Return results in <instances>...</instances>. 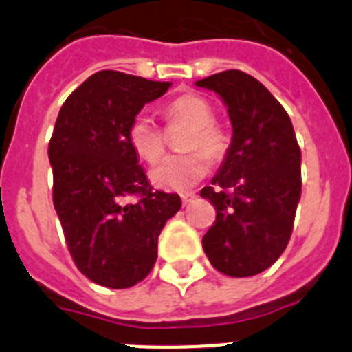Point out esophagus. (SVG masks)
Listing matches in <instances>:
<instances>
[{
	"instance_id": "1",
	"label": "esophagus",
	"mask_w": 352,
	"mask_h": 352,
	"mask_svg": "<svg viewBox=\"0 0 352 352\" xmlns=\"http://www.w3.org/2000/svg\"><path fill=\"white\" fill-rule=\"evenodd\" d=\"M195 199V194L194 192H185V194H182V201H183V204H190L192 201H194Z\"/></svg>"
}]
</instances>
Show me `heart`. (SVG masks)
Listing matches in <instances>:
<instances>
[{
  "instance_id": "obj_1",
  "label": "heart",
  "mask_w": 352,
  "mask_h": 352,
  "mask_svg": "<svg viewBox=\"0 0 352 352\" xmlns=\"http://www.w3.org/2000/svg\"><path fill=\"white\" fill-rule=\"evenodd\" d=\"M164 116L167 121H183L190 130L183 141L186 153L169 155L162 158L151 169L149 178L164 190L183 192L204 178L208 173V159L220 162L229 151L231 139L223 129L214 123V111L203 96L186 93L166 105ZM129 142L139 158L157 162L164 153V133L148 114H138L129 126ZM192 151L190 152V149Z\"/></svg>"
}]
</instances>
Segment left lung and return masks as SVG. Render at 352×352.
Instances as JSON below:
<instances>
[{
    "mask_svg": "<svg viewBox=\"0 0 352 352\" xmlns=\"http://www.w3.org/2000/svg\"><path fill=\"white\" fill-rule=\"evenodd\" d=\"M219 93L232 141L201 197L217 219L203 238L213 268L252 276L270 268L291 239L301 195V151L289 114L256 77L226 70L195 82Z\"/></svg>",
    "mask_w": 352,
    "mask_h": 352,
    "instance_id": "1",
    "label": "left lung"
}]
</instances>
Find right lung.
<instances>
[{"mask_svg": "<svg viewBox=\"0 0 352 352\" xmlns=\"http://www.w3.org/2000/svg\"><path fill=\"white\" fill-rule=\"evenodd\" d=\"M169 86L96 72L70 93L56 120L49 141L54 210L79 272L104 287L144 280L162 229L182 208L178 194L153 190L129 142L133 118Z\"/></svg>", "mask_w": 352, "mask_h": 352, "instance_id": "add662e5", "label": "right lung"}]
</instances>
